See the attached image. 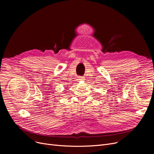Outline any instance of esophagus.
Masks as SVG:
<instances>
[{"label":"esophagus","mask_w":154,"mask_h":154,"mask_svg":"<svg viewBox=\"0 0 154 154\" xmlns=\"http://www.w3.org/2000/svg\"><path fill=\"white\" fill-rule=\"evenodd\" d=\"M79 80H84V77H79Z\"/></svg>","instance_id":"34e87169"}]
</instances>
